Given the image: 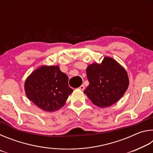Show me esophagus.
<instances>
[{"instance_id":"34e87169","label":"esophagus","mask_w":153,"mask_h":153,"mask_svg":"<svg viewBox=\"0 0 153 153\" xmlns=\"http://www.w3.org/2000/svg\"><path fill=\"white\" fill-rule=\"evenodd\" d=\"M79 89L81 90H84L85 89V87H84V85H82V86H80L79 87Z\"/></svg>"}]
</instances>
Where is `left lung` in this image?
I'll use <instances>...</instances> for the list:
<instances>
[{
	"label": "left lung",
	"instance_id": "obj_1",
	"mask_svg": "<svg viewBox=\"0 0 153 153\" xmlns=\"http://www.w3.org/2000/svg\"><path fill=\"white\" fill-rule=\"evenodd\" d=\"M86 74L89 85L84 92L98 107H108L115 104L128 88L126 70L109 56H105L101 63L89 65Z\"/></svg>",
	"mask_w": 153,
	"mask_h": 153
}]
</instances>
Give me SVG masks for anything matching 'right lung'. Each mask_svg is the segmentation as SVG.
<instances>
[{"instance_id": "right-lung-1", "label": "right lung", "mask_w": 153, "mask_h": 153, "mask_svg": "<svg viewBox=\"0 0 153 153\" xmlns=\"http://www.w3.org/2000/svg\"><path fill=\"white\" fill-rule=\"evenodd\" d=\"M68 80L59 66L42 65L25 79V94L40 109L47 112L57 111L74 91L69 87Z\"/></svg>"}]
</instances>
